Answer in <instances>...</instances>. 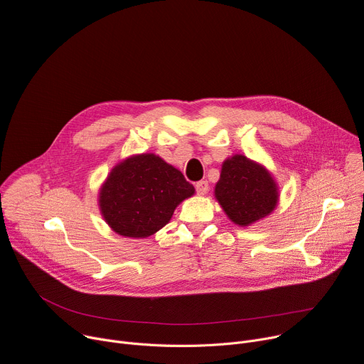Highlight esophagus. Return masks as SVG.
I'll return each instance as SVG.
<instances>
[{
    "instance_id": "esophagus-1",
    "label": "esophagus",
    "mask_w": 364,
    "mask_h": 364,
    "mask_svg": "<svg viewBox=\"0 0 364 364\" xmlns=\"http://www.w3.org/2000/svg\"><path fill=\"white\" fill-rule=\"evenodd\" d=\"M195 189H197L198 195H205L208 192V182L207 181H200L195 183Z\"/></svg>"
}]
</instances>
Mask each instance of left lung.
I'll use <instances>...</instances> for the list:
<instances>
[{"mask_svg": "<svg viewBox=\"0 0 364 364\" xmlns=\"http://www.w3.org/2000/svg\"><path fill=\"white\" fill-rule=\"evenodd\" d=\"M214 197L233 225L247 228L277 208L279 191L264 164L233 154L221 164Z\"/></svg>", "mask_w": 364, "mask_h": 364, "instance_id": "obj_1", "label": "left lung"}]
</instances>
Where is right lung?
<instances>
[{"label": "right lung", "instance_id": "1", "mask_svg": "<svg viewBox=\"0 0 364 364\" xmlns=\"http://www.w3.org/2000/svg\"><path fill=\"white\" fill-rule=\"evenodd\" d=\"M195 188L181 171L153 153L118 161L99 189V210L117 235L144 239L171 221L176 207Z\"/></svg>", "mask_w": 364, "mask_h": 364}]
</instances>
